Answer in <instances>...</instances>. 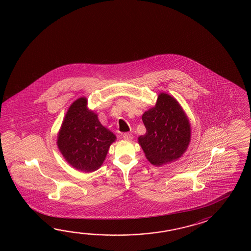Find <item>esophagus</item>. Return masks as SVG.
Segmentation results:
<instances>
[{
  "label": "esophagus",
  "instance_id": "esophagus-1",
  "mask_svg": "<svg viewBox=\"0 0 251 251\" xmlns=\"http://www.w3.org/2000/svg\"><path fill=\"white\" fill-rule=\"evenodd\" d=\"M123 138H124L125 140L130 141V140L133 139V135L131 133H124L123 134Z\"/></svg>",
  "mask_w": 251,
  "mask_h": 251
}]
</instances>
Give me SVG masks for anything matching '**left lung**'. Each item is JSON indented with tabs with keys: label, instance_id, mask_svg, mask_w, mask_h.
Masks as SVG:
<instances>
[{
	"label": "left lung",
	"instance_id": "1",
	"mask_svg": "<svg viewBox=\"0 0 251 251\" xmlns=\"http://www.w3.org/2000/svg\"><path fill=\"white\" fill-rule=\"evenodd\" d=\"M147 132L138 138L146 157L160 166L179 159L188 149L191 129L189 119L175 98L161 93L155 106L145 112Z\"/></svg>",
	"mask_w": 251,
	"mask_h": 251
}]
</instances>
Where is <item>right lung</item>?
Segmentation results:
<instances>
[{
	"instance_id": "right-lung-1",
	"label": "right lung",
	"mask_w": 251,
	"mask_h": 251,
	"mask_svg": "<svg viewBox=\"0 0 251 251\" xmlns=\"http://www.w3.org/2000/svg\"><path fill=\"white\" fill-rule=\"evenodd\" d=\"M80 98L69 108L58 134L57 146L67 162L77 170L91 173L102 165L115 135L103 127L98 114Z\"/></svg>"
}]
</instances>
